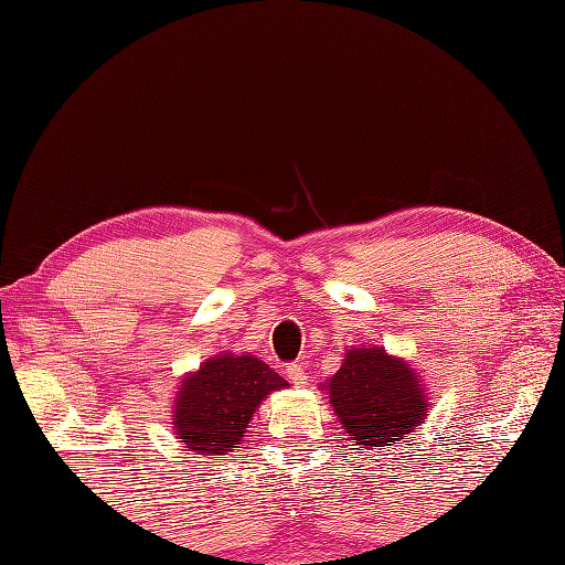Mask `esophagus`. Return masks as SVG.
Wrapping results in <instances>:
<instances>
[{"label": "esophagus", "instance_id": "1", "mask_svg": "<svg viewBox=\"0 0 565 565\" xmlns=\"http://www.w3.org/2000/svg\"><path fill=\"white\" fill-rule=\"evenodd\" d=\"M286 377H289V383H294L296 387H303L306 385V371L299 365V363H291L289 367H286Z\"/></svg>", "mask_w": 565, "mask_h": 565}]
</instances>
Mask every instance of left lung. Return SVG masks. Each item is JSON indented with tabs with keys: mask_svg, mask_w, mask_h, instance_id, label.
Returning <instances> with one entry per match:
<instances>
[{
	"mask_svg": "<svg viewBox=\"0 0 565 565\" xmlns=\"http://www.w3.org/2000/svg\"><path fill=\"white\" fill-rule=\"evenodd\" d=\"M333 413L355 445L403 447L427 413L425 387L407 363L383 348H351L323 385Z\"/></svg>",
	"mask_w": 565,
	"mask_h": 565,
	"instance_id": "obj_1",
	"label": "left lung"
}]
</instances>
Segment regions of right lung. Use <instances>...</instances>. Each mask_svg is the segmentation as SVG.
Wrapping results in <instances>:
<instances>
[{"instance_id": "add662e5", "label": "right lung", "mask_w": 565, "mask_h": 565, "mask_svg": "<svg viewBox=\"0 0 565 565\" xmlns=\"http://www.w3.org/2000/svg\"><path fill=\"white\" fill-rule=\"evenodd\" d=\"M284 377L254 355H217L184 377L172 427L188 452L227 455L242 443L256 405L284 387Z\"/></svg>"}]
</instances>
